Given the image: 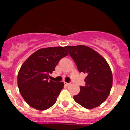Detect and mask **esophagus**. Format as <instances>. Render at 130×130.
<instances>
[{
	"label": "esophagus",
	"instance_id": "1",
	"mask_svg": "<svg viewBox=\"0 0 130 130\" xmlns=\"http://www.w3.org/2000/svg\"><path fill=\"white\" fill-rule=\"evenodd\" d=\"M64 85H66V86H68V85H70V83H69L64 82Z\"/></svg>",
	"mask_w": 130,
	"mask_h": 130
}]
</instances>
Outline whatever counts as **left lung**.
<instances>
[{"mask_svg":"<svg viewBox=\"0 0 130 130\" xmlns=\"http://www.w3.org/2000/svg\"><path fill=\"white\" fill-rule=\"evenodd\" d=\"M79 72L87 73L85 85L73 96L77 104L92 109L106 100L112 85V72L106 60L89 47L79 45L66 46Z\"/></svg>","mask_w":130,"mask_h":130,"instance_id":"obj_1","label":"left lung"}]
</instances>
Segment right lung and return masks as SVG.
<instances>
[{"instance_id":"1","label":"right lung","mask_w":130,"mask_h":130,"mask_svg":"<svg viewBox=\"0 0 130 130\" xmlns=\"http://www.w3.org/2000/svg\"><path fill=\"white\" fill-rule=\"evenodd\" d=\"M68 55L63 47L42 48L24 62L18 75V85L25 102L38 111L49 109L55 104L64 88V83L49 81L59 60Z\"/></svg>"}]
</instances>
